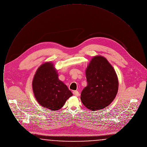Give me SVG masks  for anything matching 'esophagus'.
Masks as SVG:
<instances>
[{"mask_svg": "<svg viewBox=\"0 0 147 147\" xmlns=\"http://www.w3.org/2000/svg\"><path fill=\"white\" fill-rule=\"evenodd\" d=\"M73 94L74 95H75V96H78L79 95V92L78 91H76H76H73Z\"/></svg>", "mask_w": 147, "mask_h": 147, "instance_id": "esophagus-1", "label": "esophagus"}]
</instances>
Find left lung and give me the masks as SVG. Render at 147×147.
Returning a JSON list of instances; mask_svg holds the SVG:
<instances>
[{
	"label": "left lung",
	"mask_w": 147,
	"mask_h": 147,
	"mask_svg": "<svg viewBox=\"0 0 147 147\" xmlns=\"http://www.w3.org/2000/svg\"><path fill=\"white\" fill-rule=\"evenodd\" d=\"M87 86L80 98L88 109L96 111L110 105L116 97L119 82L112 65L103 57H94L86 70Z\"/></svg>",
	"instance_id": "left-lung-1"
}]
</instances>
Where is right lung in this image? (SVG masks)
Masks as SVG:
<instances>
[{
	"instance_id": "right-lung-1",
	"label": "right lung",
	"mask_w": 147,
	"mask_h": 147,
	"mask_svg": "<svg viewBox=\"0 0 147 147\" xmlns=\"http://www.w3.org/2000/svg\"><path fill=\"white\" fill-rule=\"evenodd\" d=\"M53 64L47 62L37 70L32 82V88L38 102L52 111L62 108L66 100L73 95L62 82L58 79Z\"/></svg>"
}]
</instances>
